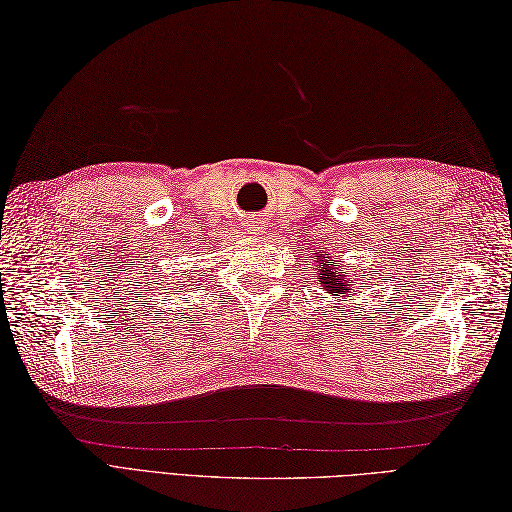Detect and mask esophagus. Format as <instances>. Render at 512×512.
<instances>
[{"label": "esophagus", "mask_w": 512, "mask_h": 512, "mask_svg": "<svg viewBox=\"0 0 512 512\" xmlns=\"http://www.w3.org/2000/svg\"><path fill=\"white\" fill-rule=\"evenodd\" d=\"M249 230H252V234L265 232V230H267V221H263V219H256V221L249 223Z\"/></svg>", "instance_id": "34e87169"}]
</instances>
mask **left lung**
<instances>
[{"mask_svg":"<svg viewBox=\"0 0 512 512\" xmlns=\"http://www.w3.org/2000/svg\"><path fill=\"white\" fill-rule=\"evenodd\" d=\"M328 254L323 256V263L321 269H319V284L326 286L328 293H336L341 295V302H347V297L352 295L354 286H352V280L347 278V273L343 269V260H334V263L330 265L328 263Z\"/></svg>","mask_w":512,"mask_h":512,"instance_id":"1","label":"left lung"}]
</instances>
